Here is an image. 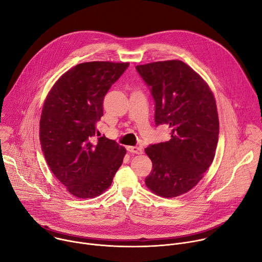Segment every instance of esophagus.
Returning <instances> with one entry per match:
<instances>
[{"label":"esophagus","instance_id":"1","mask_svg":"<svg viewBox=\"0 0 262 262\" xmlns=\"http://www.w3.org/2000/svg\"><path fill=\"white\" fill-rule=\"evenodd\" d=\"M127 150L129 152H133V154H136V155H142V154H143V150H142V148L138 147V146H128Z\"/></svg>","mask_w":262,"mask_h":262}]
</instances>
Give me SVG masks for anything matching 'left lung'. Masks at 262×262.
<instances>
[{
  "label": "left lung",
  "instance_id": "left-lung-1",
  "mask_svg": "<svg viewBox=\"0 0 262 262\" xmlns=\"http://www.w3.org/2000/svg\"><path fill=\"white\" fill-rule=\"evenodd\" d=\"M155 100L156 125H169L170 140L149 145L152 169L145 179L151 191L163 198L188 192L210 167L219 141L215 99L208 84L181 60L136 67Z\"/></svg>",
  "mask_w": 262,
  "mask_h": 262
}]
</instances>
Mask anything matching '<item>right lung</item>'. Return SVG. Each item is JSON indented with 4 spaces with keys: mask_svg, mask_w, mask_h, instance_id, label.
<instances>
[{
    "mask_svg": "<svg viewBox=\"0 0 262 262\" xmlns=\"http://www.w3.org/2000/svg\"><path fill=\"white\" fill-rule=\"evenodd\" d=\"M128 66L79 63L55 82L45 100L39 121L41 151L55 178L78 199L105 191L123 162L125 148L99 137L96 123L103 116L104 96Z\"/></svg>",
    "mask_w": 262,
    "mask_h": 262,
    "instance_id": "add662e5",
    "label": "right lung"
}]
</instances>
